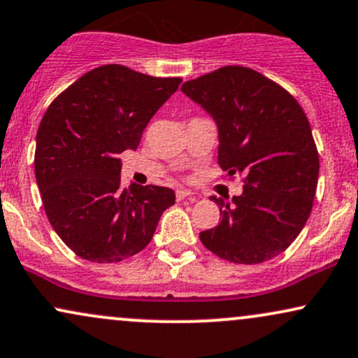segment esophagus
<instances>
[{
    "label": "esophagus",
    "instance_id": "obj_1",
    "mask_svg": "<svg viewBox=\"0 0 358 358\" xmlns=\"http://www.w3.org/2000/svg\"><path fill=\"white\" fill-rule=\"evenodd\" d=\"M185 198H190V200H196V196L193 195L190 190H176V200L182 201Z\"/></svg>",
    "mask_w": 358,
    "mask_h": 358
}]
</instances>
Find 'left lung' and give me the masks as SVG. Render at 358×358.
<instances>
[{
    "label": "left lung",
    "mask_w": 358,
    "mask_h": 358,
    "mask_svg": "<svg viewBox=\"0 0 358 358\" xmlns=\"http://www.w3.org/2000/svg\"><path fill=\"white\" fill-rule=\"evenodd\" d=\"M182 92L218 127V165L243 173V193L220 206L218 225L200 234L223 260L262 264L290 247L307 223L318 182L308 118L285 88L245 66H223Z\"/></svg>",
    "instance_id": "1"
}]
</instances>
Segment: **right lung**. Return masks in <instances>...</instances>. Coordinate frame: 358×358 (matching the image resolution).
Returning <instances> with one entry per match:
<instances>
[{"label":"right lung","instance_id":"right-lung-1","mask_svg":"<svg viewBox=\"0 0 358 358\" xmlns=\"http://www.w3.org/2000/svg\"><path fill=\"white\" fill-rule=\"evenodd\" d=\"M182 78H157L122 64L85 73L55 98L36 133L34 173L46 217L76 255L115 264L141 252L175 192L120 187L118 155L136 150L152 116Z\"/></svg>","mask_w":358,"mask_h":358}]
</instances>
